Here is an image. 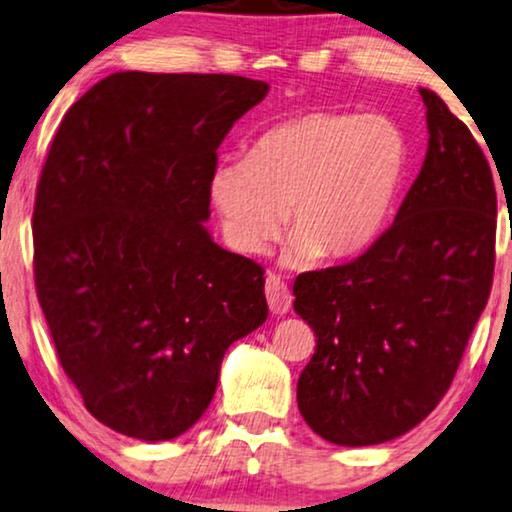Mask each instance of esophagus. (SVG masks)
I'll return each mask as SVG.
<instances>
[{
	"instance_id": "obj_1",
	"label": "esophagus",
	"mask_w": 512,
	"mask_h": 512,
	"mask_svg": "<svg viewBox=\"0 0 512 512\" xmlns=\"http://www.w3.org/2000/svg\"><path fill=\"white\" fill-rule=\"evenodd\" d=\"M265 298H268L270 310L275 314H286L291 310V291L289 286L284 284L282 277L277 275H268L265 277Z\"/></svg>"
}]
</instances>
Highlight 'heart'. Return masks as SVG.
I'll return each instance as SVG.
<instances>
[{
	"mask_svg": "<svg viewBox=\"0 0 512 512\" xmlns=\"http://www.w3.org/2000/svg\"><path fill=\"white\" fill-rule=\"evenodd\" d=\"M408 170L410 142L391 118L307 111L263 128L244 158L216 163L207 188L240 254H263L286 221V263H333L375 242Z\"/></svg>",
	"mask_w": 512,
	"mask_h": 512,
	"instance_id": "heart-1",
	"label": "heart"
}]
</instances>
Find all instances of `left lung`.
I'll list each match as a JSON object with an SVG mask.
<instances>
[{
  "label": "left lung",
  "mask_w": 512,
  "mask_h": 512,
  "mask_svg": "<svg viewBox=\"0 0 512 512\" xmlns=\"http://www.w3.org/2000/svg\"><path fill=\"white\" fill-rule=\"evenodd\" d=\"M419 95L429 149L391 228L354 261L293 282V310L317 335L298 410L335 445L387 443L422 422L450 389L492 291V170L447 104Z\"/></svg>",
  "instance_id": "1"
}]
</instances>
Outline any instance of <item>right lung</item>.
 <instances>
[{
  "mask_svg": "<svg viewBox=\"0 0 512 512\" xmlns=\"http://www.w3.org/2000/svg\"><path fill=\"white\" fill-rule=\"evenodd\" d=\"M268 90L233 74L116 72L55 132L32 214L34 284L62 370L123 436L191 429L226 349L268 319L265 270L202 226L216 149Z\"/></svg>",
  "mask_w": 512,
  "mask_h": 512,
  "instance_id": "right-lung-1",
  "label": "right lung"
}]
</instances>
